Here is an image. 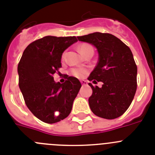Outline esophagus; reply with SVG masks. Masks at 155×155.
<instances>
[{"mask_svg":"<svg viewBox=\"0 0 155 155\" xmlns=\"http://www.w3.org/2000/svg\"><path fill=\"white\" fill-rule=\"evenodd\" d=\"M81 83L82 85H86V84H87V81H84V80L81 81Z\"/></svg>","mask_w":155,"mask_h":155,"instance_id":"1","label":"esophagus"}]
</instances>
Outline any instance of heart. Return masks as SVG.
<instances>
[{
	"mask_svg": "<svg viewBox=\"0 0 155 155\" xmlns=\"http://www.w3.org/2000/svg\"><path fill=\"white\" fill-rule=\"evenodd\" d=\"M78 50L80 51V53H81V55L83 56L85 53H88V52H93V48L92 46H90L89 44H87V43H83V44L80 45L78 47ZM65 56V53L63 54V58ZM87 71L85 68H72L71 70V73L73 76L76 77V78H81L84 75L87 74Z\"/></svg>",
	"mask_w": 155,
	"mask_h": 155,
	"instance_id": "obj_1",
	"label": "heart"
}]
</instances>
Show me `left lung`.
Returning <instances> with one entry per match:
<instances>
[{
	"mask_svg": "<svg viewBox=\"0 0 155 155\" xmlns=\"http://www.w3.org/2000/svg\"><path fill=\"white\" fill-rule=\"evenodd\" d=\"M78 39L92 44L98 53L97 65L87 79L103 84L98 87L88 83L92 89L90 109L101 118H118L130 107L137 87V67L130 49L109 33L94 32Z\"/></svg>",
	"mask_w": 155,
	"mask_h": 155,
	"instance_id": "obj_1",
	"label": "left lung"
}]
</instances>
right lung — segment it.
I'll use <instances>...</instances> for the list:
<instances>
[{
	"label": "right lung",
	"instance_id": "obj_1",
	"mask_svg": "<svg viewBox=\"0 0 155 155\" xmlns=\"http://www.w3.org/2000/svg\"><path fill=\"white\" fill-rule=\"evenodd\" d=\"M75 36L48 35L30 43L18 65V85L31 113L46 124L68 117L81 87L74 77L66 76L64 83H56L53 74L61 66L64 50L77 42Z\"/></svg>",
	"mask_w": 155,
	"mask_h": 155
}]
</instances>
